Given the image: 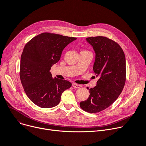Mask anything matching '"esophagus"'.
<instances>
[{
    "instance_id": "34e87169",
    "label": "esophagus",
    "mask_w": 146,
    "mask_h": 146,
    "mask_svg": "<svg viewBox=\"0 0 146 146\" xmlns=\"http://www.w3.org/2000/svg\"><path fill=\"white\" fill-rule=\"evenodd\" d=\"M72 86H73V87L74 88H80V87L82 86L80 85L76 84H73Z\"/></svg>"
}]
</instances>
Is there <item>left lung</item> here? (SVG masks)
Listing matches in <instances>:
<instances>
[{
    "instance_id": "1",
    "label": "left lung",
    "mask_w": 146,
    "mask_h": 146,
    "mask_svg": "<svg viewBox=\"0 0 146 146\" xmlns=\"http://www.w3.org/2000/svg\"><path fill=\"white\" fill-rule=\"evenodd\" d=\"M86 40L96 52L93 70L99 79L96 86L87 88L90 95L81 101L80 107L86 112L96 113L111 106L121 94L126 81V60L122 48L109 38L89 37Z\"/></svg>"
}]
</instances>
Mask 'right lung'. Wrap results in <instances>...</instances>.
<instances>
[{"instance_id":"1","label":"right lung","mask_w":146,"mask_h":146,"mask_svg":"<svg viewBox=\"0 0 146 146\" xmlns=\"http://www.w3.org/2000/svg\"><path fill=\"white\" fill-rule=\"evenodd\" d=\"M76 37L43 33L25 45L21 56L20 76L29 98L41 108L57 106L62 93L72 86L70 82L52 77L49 72L57 62L64 48Z\"/></svg>"}]
</instances>
